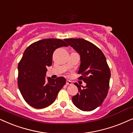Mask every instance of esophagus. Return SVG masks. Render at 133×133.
<instances>
[{
    "instance_id": "1",
    "label": "esophagus",
    "mask_w": 133,
    "mask_h": 133,
    "mask_svg": "<svg viewBox=\"0 0 133 133\" xmlns=\"http://www.w3.org/2000/svg\"><path fill=\"white\" fill-rule=\"evenodd\" d=\"M66 84L67 85H72V83L70 81H69V80H67L66 81Z\"/></svg>"
}]
</instances>
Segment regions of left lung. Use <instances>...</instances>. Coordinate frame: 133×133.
Returning a JSON list of instances; mask_svg holds the SVG:
<instances>
[{"label":"left lung","mask_w":133,"mask_h":133,"mask_svg":"<svg viewBox=\"0 0 133 133\" xmlns=\"http://www.w3.org/2000/svg\"><path fill=\"white\" fill-rule=\"evenodd\" d=\"M80 56V65L78 74L85 86L74 84L79 92L72 97L74 105L83 111H92L100 107L108 92L111 72L105 56L97 46L82 38L65 39Z\"/></svg>","instance_id":"1"}]
</instances>
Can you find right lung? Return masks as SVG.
Segmentation results:
<instances>
[{
	"label": "right lung",
	"mask_w": 133,
	"mask_h": 133,
	"mask_svg": "<svg viewBox=\"0 0 133 133\" xmlns=\"http://www.w3.org/2000/svg\"><path fill=\"white\" fill-rule=\"evenodd\" d=\"M64 41L44 39L29 45L24 51L18 64V87L23 98L29 105L36 109L49 107L57 97L66 83L63 77L45 78L47 68L52 63V56L56 49L68 47Z\"/></svg>",
	"instance_id": "right-lung-1"
}]
</instances>
